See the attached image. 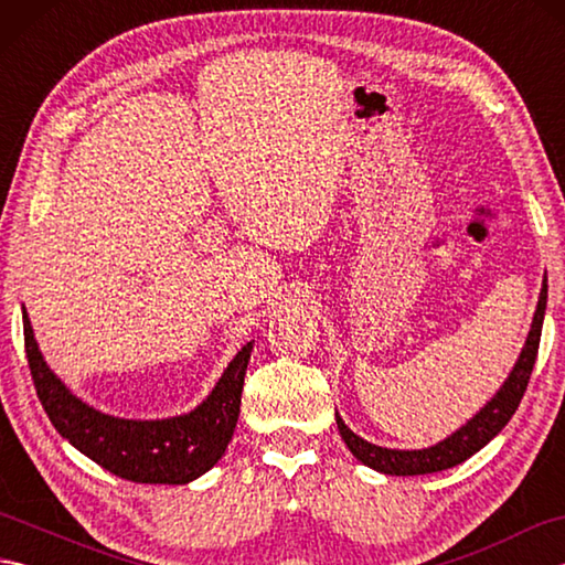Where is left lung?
Returning a JSON list of instances; mask_svg holds the SVG:
<instances>
[{
  "label": "left lung",
  "mask_w": 565,
  "mask_h": 565,
  "mask_svg": "<svg viewBox=\"0 0 565 565\" xmlns=\"http://www.w3.org/2000/svg\"><path fill=\"white\" fill-rule=\"evenodd\" d=\"M546 294H548V284L544 276L530 334H526V342L522 347L518 362H514L510 371V376L498 388L493 398H490L481 411L468 419L466 425L451 431L447 439L431 444V447H425V449L379 447V444H371L364 437L354 435V431L344 425L340 413H334V417H338L340 435L347 447H350V451L354 454V459L386 476H425V473L447 471V468L459 466L466 459H471L476 451H481L490 439L500 435V429L510 423V417L520 407V401L526 391V383H530L532 369L536 362L539 340H542Z\"/></svg>",
  "instance_id": "left-lung-1"
}]
</instances>
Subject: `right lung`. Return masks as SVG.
Segmentation results:
<instances>
[{"instance_id":"add662e5","label":"right lung","mask_w":565,"mask_h":565,"mask_svg":"<svg viewBox=\"0 0 565 565\" xmlns=\"http://www.w3.org/2000/svg\"><path fill=\"white\" fill-rule=\"evenodd\" d=\"M21 313L35 393L53 427L77 451L126 481L162 486L196 481L221 461L237 425L245 371L255 342H247L233 356L213 391L194 411L162 419H126L84 403L55 376L33 338L23 306Z\"/></svg>"}]
</instances>
